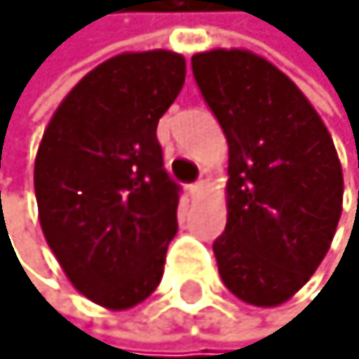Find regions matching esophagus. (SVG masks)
I'll return each instance as SVG.
<instances>
[{
    "instance_id": "obj_1",
    "label": "esophagus",
    "mask_w": 359,
    "mask_h": 359,
    "mask_svg": "<svg viewBox=\"0 0 359 359\" xmlns=\"http://www.w3.org/2000/svg\"><path fill=\"white\" fill-rule=\"evenodd\" d=\"M206 188V181H197V183H192L190 185V195H199Z\"/></svg>"
}]
</instances>
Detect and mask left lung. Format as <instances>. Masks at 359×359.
I'll list each match as a JSON object with an SVG mask.
<instances>
[{
  "mask_svg": "<svg viewBox=\"0 0 359 359\" xmlns=\"http://www.w3.org/2000/svg\"><path fill=\"white\" fill-rule=\"evenodd\" d=\"M192 74L229 146L220 278L246 304L278 306L313 276L341 218L334 141L304 93L255 53H197Z\"/></svg>",
  "mask_w": 359,
  "mask_h": 359,
  "instance_id": "obj_1",
  "label": "left lung"
}]
</instances>
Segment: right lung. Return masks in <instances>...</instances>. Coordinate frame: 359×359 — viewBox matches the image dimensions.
Here are the masks:
<instances>
[{"mask_svg": "<svg viewBox=\"0 0 359 359\" xmlns=\"http://www.w3.org/2000/svg\"><path fill=\"white\" fill-rule=\"evenodd\" d=\"M183 83L178 53L116 55L76 83L39 144L43 236L72 285L100 306L132 309L162 280L181 188L155 132Z\"/></svg>", "mask_w": 359, "mask_h": 359, "instance_id": "1", "label": "right lung"}]
</instances>
